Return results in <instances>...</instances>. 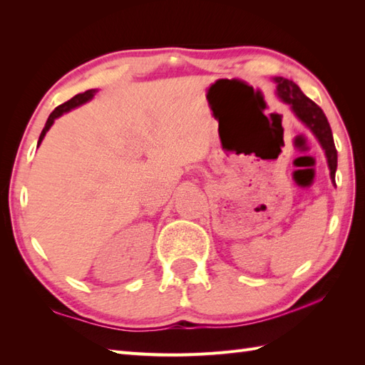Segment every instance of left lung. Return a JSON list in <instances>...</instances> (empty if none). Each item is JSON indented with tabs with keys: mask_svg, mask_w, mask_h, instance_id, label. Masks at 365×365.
I'll return each mask as SVG.
<instances>
[{
	"mask_svg": "<svg viewBox=\"0 0 365 365\" xmlns=\"http://www.w3.org/2000/svg\"><path fill=\"white\" fill-rule=\"evenodd\" d=\"M277 83V95L279 98L287 103L292 108L294 114L303 121V123L311 129L312 134L317 137L322 148L325 150V155L328 159V167L331 172V180L336 184V168H337V151L334 147L333 133H331V126L328 123L327 115L323 110L315 104L311 98L299 91V87L294 81L286 78H274Z\"/></svg>",
	"mask_w": 365,
	"mask_h": 365,
	"instance_id": "obj_1",
	"label": "left lung"
}]
</instances>
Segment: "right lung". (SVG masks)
Wrapping results in <instances>:
<instances>
[{
	"label": "right lung",
	"mask_w": 365,
	"mask_h": 365,
	"mask_svg": "<svg viewBox=\"0 0 365 365\" xmlns=\"http://www.w3.org/2000/svg\"><path fill=\"white\" fill-rule=\"evenodd\" d=\"M95 93H96L95 88H91V91H86L84 93H78V95H75V96H73L71 100H68V101H66L63 104H61V106L56 108V109L51 112V114H50V117H48L46 123H45V128L42 129V134H40V137H38V142H37V145L42 143L45 134L48 133V129L51 128V125L54 123V120H56V118L61 117V115L63 114V112H68L70 109H75V108L81 106V104L87 103L88 100H92Z\"/></svg>",
	"instance_id": "1"
}]
</instances>
